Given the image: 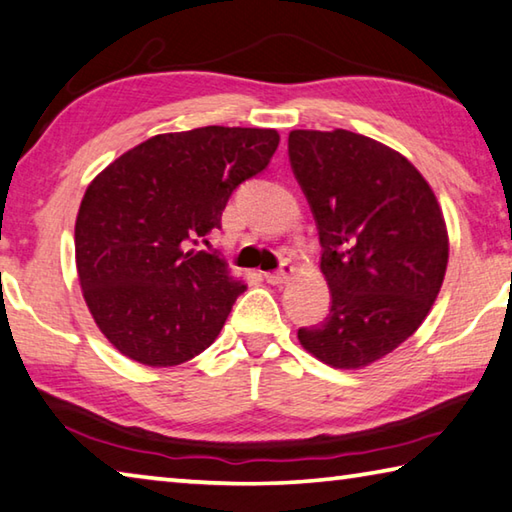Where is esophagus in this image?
<instances>
[{"mask_svg":"<svg viewBox=\"0 0 512 512\" xmlns=\"http://www.w3.org/2000/svg\"><path fill=\"white\" fill-rule=\"evenodd\" d=\"M294 274V267L290 263H283L276 272H267L265 281L272 285H283L285 281H290V276Z\"/></svg>","mask_w":512,"mask_h":512,"instance_id":"esophagus-1","label":"esophagus"}]
</instances>
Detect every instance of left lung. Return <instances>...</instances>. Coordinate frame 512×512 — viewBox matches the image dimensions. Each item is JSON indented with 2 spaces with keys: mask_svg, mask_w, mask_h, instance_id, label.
Segmentation results:
<instances>
[{
  "mask_svg": "<svg viewBox=\"0 0 512 512\" xmlns=\"http://www.w3.org/2000/svg\"><path fill=\"white\" fill-rule=\"evenodd\" d=\"M288 152L333 297L319 326L299 328V342L333 369H364L407 342L441 292L443 209L405 155L364 134L292 130Z\"/></svg>",
  "mask_w": 512,
  "mask_h": 512,
  "instance_id": "8db88e82",
  "label": "left lung"
}]
</instances>
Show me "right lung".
<instances>
[{
  "instance_id": "1",
  "label": "right lung",
  "mask_w": 512,
  "mask_h": 512,
  "mask_svg": "<svg viewBox=\"0 0 512 512\" xmlns=\"http://www.w3.org/2000/svg\"><path fill=\"white\" fill-rule=\"evenodd\" d=\"M272 128L206 125L150 137L103 168L76 215V270L96 326L146 366L206 351L247 285L195 249L240 182L270 164Z\"/></svg>"
}]
</instances>
